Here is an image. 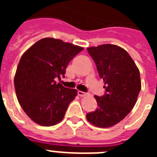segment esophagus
<instances>
[{
  "mask_svg": "<svg viewBox=\"0 0 157 157\" xmlns=\"http://www.w3.org/2000/svg\"><path fill=\"white\" fill-rule=\"evenodd\" d=\"M78 95L80 96V97H85V96H86V94L84 92H82V91L78 90Z\"/></svg>",
  "mask_w": 157,
  "mask_h": 157,
  "instance_id": "34e87169",
  "label": "esophagus"
}]
</instances>
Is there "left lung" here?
<instances>
[{"instance_id": "8db88e82", "label": "left lung", "mask_w": 157, "mask_h": 157, "mask_svg": "<svg viewBox=\"0 0 157 157\" xmlns=\"http://www.w3.org/2000/svg\"><path fill=\"white\" fill-rule=\"evenodd\" d=\"M105 82V93L94 98L98 109L86 114L93 125L105 128L116 125L132 110L141 90L140 72L128 52L115 45L87 48Z\"/></svg>"}]
</instances>
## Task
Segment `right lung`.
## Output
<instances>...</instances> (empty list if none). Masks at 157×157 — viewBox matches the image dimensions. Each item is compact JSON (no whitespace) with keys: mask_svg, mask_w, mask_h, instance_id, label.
<instances>
[{"mask_svg":"<svg viewBox=\"0 0 157 157\" xmlns=\"http://www.w3.org/2000/svg\"><path fill=\"white\" fill-rule=\"evenodd\" d=\"M83 48L59 39L45 37L23 53L14 78L19 105L26 114L41 126H53L63 120L75 89L57 83L64 77L68 63Z\"/></svg>","mask_w":157,"mask_h":157,"instance_id":"right-lung-1","label":"right lung"}]
</instances>
